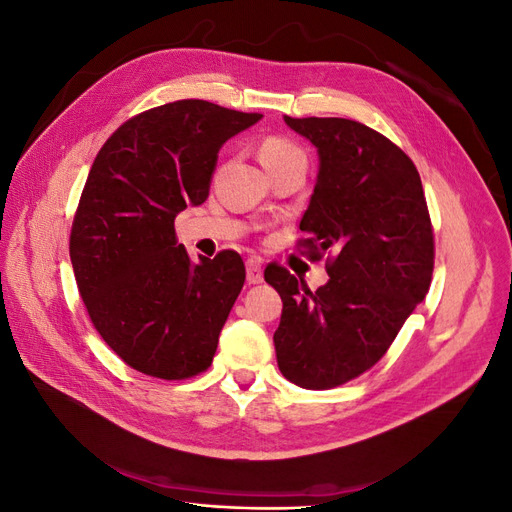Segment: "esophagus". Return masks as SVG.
Returning <instances> with one entry per match:
<instances>
[{
	"mask_svg": "<svg viewBox=\"0 0 512 512\" xmlns=\"http://www.w3.org/2000/svg\"><path fill=\"white\" fill-rule=\"evenodd\" d=\"M245 269H247V282H250V284H260L262 282V262H260V258H247Z\"/></svg>",
	"mask_w": 512,
	"mask_h": 512,
	"instance_id": "34e87169",
	"label": "esophagus"
}]
</instances>
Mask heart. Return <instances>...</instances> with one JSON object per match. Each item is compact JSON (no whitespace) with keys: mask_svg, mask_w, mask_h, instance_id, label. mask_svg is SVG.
Instances as JSON below:
<instances>
[{"mask_svg":"<svg viewBox=\"0 0 512 512\" xmlns=\"http://www.w3.org/2000/svg\"><path fill=\"white\" fill-rule=\"evenodd\" d=\"M258 153H260V160H262V164H265V168H271V166L280 164L288 158H294V156H303L301 149L284 136H265L258 147Z\"/></svg>","mask_w":512,"mask_h":512,"instance_id":"b5f03b06","label":"heart"}]
</instances>
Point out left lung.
Instances as JSON below:
<instances>
[{"instance_id": "1", "label": "left lung", "mask_w": 512, "mask_h": 512, "mask_svg": "<svg viewBox=\"0 0 512 512\" xmlns=\"http://www.w3.org/2000/svg\"><path fill=\"white\" fill-rule=\"evenodd\" d=\"M318 149L320 170L297 247L327 254L329 282L269 265L282 297L273 342L284 378L312 391L365 374L391 348L431 284L433 226L414 162L365 123L342 117H284Z\"/></svg>"}]
</instances>
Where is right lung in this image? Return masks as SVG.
<instances>
[{
    "instance_id": "right-lung-1",
    "label": "right lung",
    "mask_w": 512,
    "mask_h": 512,
    "mask_svg": "<svg viewBox=\"0 0 512 512\" xmlns=\"http://www.w3.org/2000/svg\"><path fill=\"white\" fill-rule=\"evenodd\" d=\"M260 117L168 102L121 123L91 164L70 232L76 286L108 348L145 376L194 378L218 350L245 265L235 250L190 258L175 218L205 203L220 147Z\"/></svg>"
}]
</instances>
